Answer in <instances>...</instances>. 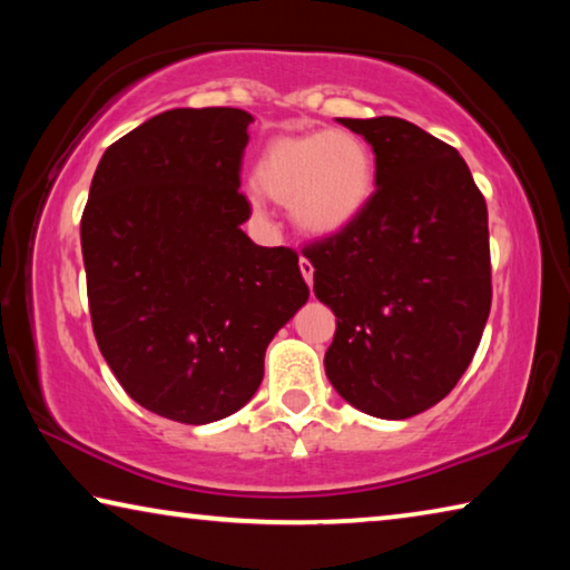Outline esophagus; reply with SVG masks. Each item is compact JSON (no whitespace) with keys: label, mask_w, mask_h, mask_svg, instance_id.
<instances>
[{"label":"esophagus","mask_w":570,"mask_h":570,"mask_svg":"<svg viewBox=\"0 0 570 570\" xmlns=\"http://www.w3.org/2000/svg\"><path fill=\"white\" fill-rule=\"evenodd\" d=\"M298 268H302L304 282L308 286H314V266H312V262H308V258H302V262H298Z\"/></svg>","instance_id":"1"}]
</instances>
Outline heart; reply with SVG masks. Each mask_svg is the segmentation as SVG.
Segmentation results:
<instances>
[{
  "label": "heart",
  "mask_w": 570,
  "mask_h": 570,
  "mask_svg": "<svg viewBox=\"0 0 570 570\" xmlns=\"http://www.w3.org/2000/svg\"><path fill=\"white\" fill-rule=\"evenodd\" d=\"M374 176V156L360 135L316 130L268 140L256 160L254 186L276 204H288L302 234L332 238L370 206Z\"/></svg>",
  "instance_id": "heart-1"
}]
</instances>
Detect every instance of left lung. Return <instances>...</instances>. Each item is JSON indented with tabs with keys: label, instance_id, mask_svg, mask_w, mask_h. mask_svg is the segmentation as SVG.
<instances>
[{
	"label": "left lung",
	"instance_id": "1",
	"mask_svg": "<svg viewBox=\"0 0 570 570\" xmlns=\"http://www.w3.org/2000/svg\"><path fill=\"white\" fill-rule=\"evenodd\" d=\"M374 153V196L354 224L304 250L332 306V387L380 420L448 397L490 314L488 206L455 148L402 118H340Z\"/></svg>",
	"mask_w": 570,
	"mask_h": 570
}]
</instances>
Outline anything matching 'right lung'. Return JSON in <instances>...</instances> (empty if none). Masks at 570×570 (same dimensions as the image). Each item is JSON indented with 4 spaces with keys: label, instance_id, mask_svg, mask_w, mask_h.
<instances>
[{
    "label": "right lung",
    "instance_id": "obj_1",
    "mask_svg": "<svg viewBox=\"0 0 570 570\" xmlns=\"http://www.w3.org/2000/svg\"><path fill=\"white\" fill-rule=\"evenodd\" d=\"M250 122L238 108L156 115L105 150L82 214L95 340L122 390L176 422L244 407L308 298L294 250L240 230Z\"/></svg>",
    "mask_w": 570,
    "mask_h": 570
}]
</instances>
